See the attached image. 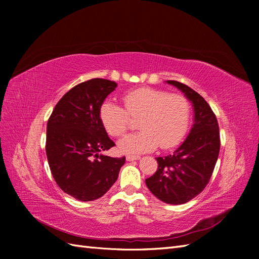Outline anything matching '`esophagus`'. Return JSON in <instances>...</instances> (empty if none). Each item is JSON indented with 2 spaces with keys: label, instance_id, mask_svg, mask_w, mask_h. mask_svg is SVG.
<instances>
[{
  "label": "esophagus",
  "instance_id": "34e87169",
  "mask_svg": "<svg viewBox=\"0 0 259 259\" xmlns=\"http://www.w3.org/2000/svg\"><path fill=\"white\" fill-rule=\"evenodd\" d=\"M140 156L139 155H126V161L131 162V161H136V160H139Z\"/></svg>",
  "mask_w": 259,
  "mask_h": 259
}]
</instances>
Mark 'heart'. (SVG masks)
I'll return each instance as SVG.
<instances>
[{"instance_id":"obj_1","label":"heart","mask_w":259,"mask_h":259,"mask_svg":"<svg viewBox=\"0 0 259 259\" xmlns=\"http://www.w3.org/2000/svg\"><path fill=\"white\" fill-rule=\"evenodd\" d=\"M126 110L114 101L107 100L100 106L99 117L111 136H122L131 126L130 114L139 117L142 130L119 140L120 151L144 153L159 147L168 149L182 142L190 121V104L178 94L152 88H139L123 95Z\"/></svg>"}]
</instances>
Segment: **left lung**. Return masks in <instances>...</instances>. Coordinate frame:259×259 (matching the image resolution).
<instances>
[{
	"mask_svg": "<svg viewBox=\"0 0 259 259\" xmlns=\"http://www.w3.org/2000/svg\"><path fill=\"white\" fill-rule=\"evenodd\" d=\"M184 93L193 107L189 134L173 154L156 158L158 169L146 179L148 189L167 204H184L208 184L218 159L221 139L217 119L200 94L177 81H166Z\"/></svg>",
	"mask_w": 259,
	"mask_h": 259,
	"instance_id": "8db88e82",
	"label": "left lung"
}]
</instances>
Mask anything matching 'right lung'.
<instances>
[{
	"mask_svg": "<svg viewBox=\"0 0 259 259\" xmlns=\"http://www.w3.org/2000/svg\"><path fill=\"white\" fill-rule=\"evenodd\" d=\"M117 84L92 79L66 93L48 122L46 155L55 182L79 201L99 199L110 189L125 163L103 153L114 143L101 124L99 109Z\"/></svg>",
	"mask_w": 259,
	"mask_h": 259,
	"instance_id": "add662e5",
	"label": "right lung"
}]
</instances>
